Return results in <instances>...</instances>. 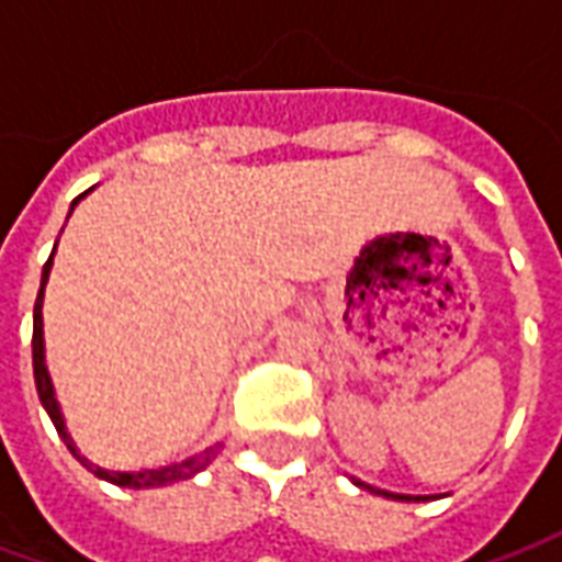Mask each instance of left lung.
Masks as SVG:
<instances>
[{
	"label": "left lung",
	"mask_w": 562,
	"mask_h": 562,
	"mask_svg": "<svg viewBox=\"0 0 562 562\" xmlns=\"http://www.w3.org/2000/svg\"><path fill=\"white\" fill-rule=\"evenodd\" d=\"M358 487H367L370 494H379V496H389V499H403V503H418V499H434V496H409V494H391V491H382V487H373V484L367 482H358V479H352Z\"/></svg>",
	"instance_id": "left-lung-1"
}]
</instances>
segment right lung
I'll list each match as a JSON object with an SVG mask.
<instances>
[{"label": "right lung", "instance_id": "add662e5", "mask_svg": "<svg viewBox=\"0 0 562 562\" xmlns=\"http://www.w3.org/2000/svg\"><path fill=\"white\" fill-rule=\"evenodd\" d=\"M87 195V192H83ZM80 195V198H83ZM80 198L71 201V210L78 207ZM71 210H68V216H71ZM59 244V240H56ZM54 256H56V246L50 258H47V265L42 270V289H38V297H35V313H32V370H35V389H38V401L42 406L47 409L50 415V422H54L56 434L63 436V442L68 446V451L75 454V458L92 472V475H99L104 482L111 484H120V487H135V491H144V487H161V484H173V482H183V479H192L198 475L201 470H207L210 460L220 454V442L216 446L204 448V451H198L192 458L180 460V463H168V467H159V470H128V472H120V470H104V467H95L90 460L83 458L75 446V439L68 434L66 427V415H63V406L56 401V391H54V379L47 373V361H44V318H42V306H44V289H47V280H50V268H54Z\"/></svg>", "mask_w": 562, "mask_h": 562}]
</instances>
